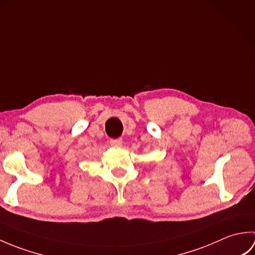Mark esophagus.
<instances>
[{
    "label": "esophagus",
    "instance_id": "obj_1",
    "mask_svg": "<svg viewBox=\"0 0 255 255\" xmlns=\"http://www.w3.org/2000/svg\"><path fill=\"white\" fill-rule=\"evenodd\" d=\"M111 145H112V147H122V145H123V140L122 139L111 140Z\"/></svg>",
    "mask_w": 255,
    "mask_h": 255
}]
</instances>
